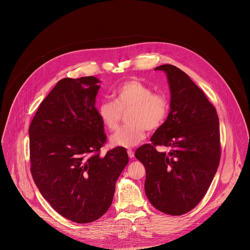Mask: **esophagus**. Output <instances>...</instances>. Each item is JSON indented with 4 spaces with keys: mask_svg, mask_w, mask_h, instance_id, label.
<instances>
[{
    "mask_svg": "<svg viewBox=\"0 0 250 250\" xmlns=\"http://www.w3.org/2000/svg\"><path fill=\"white\" fill-rule=\"evenodd\" d=\"M127 153H128V156H129L131 159H133V158L135 157V153H134V151H133L132 149H128V150H127Z\"/></svg>",
    "mask_w": 250,
    "mask_h": 250,
    "instance_id": "esophagus-1",
    "label": "esophagus"
}]
</instances>
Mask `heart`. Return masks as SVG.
<instances>
[{
  "label": "heart",
  "mask_w": 250,
  "mask_h": 250,
  "mask_svg": "<svg viewBox=\"0 0 250 250\" xmlns=\"http://www.w3.org/2000/svg\"><path fill=\"white\" fill-rule=\"evenodd\" d=\"M114 101L103 100L96 107L98 117L109 131L118 128L123 113L129 122L110 137L113 146L133 147L142 143L146 131H156L167 121L170 101L167 94L154 92L140 80H129L113 89Z\"/></svg>",
  "instance_id": "obj_1"
}]
</instances>
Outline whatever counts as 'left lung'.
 Instances as JSON below:
<instances>
[{"label": "left lung", "instance_id": "left-lung-1", "mask_svg": "<svg viewBox=\"0 0 250 250\" xmlns=\"http://www.w3.org/2000/svg\"><path fill=\"white\" fill-rule=\"evenodd\" d=\"M167 73L171 100L166 123L136 151L146 170L144 188L159 211L181 215L206 194L220 160L219 122L214 105L191 79L174 65L156 68ZM156 146H167L168 153Z\"/></svg>", "mask_w": 250, "mask_h": 250}]
</instances>
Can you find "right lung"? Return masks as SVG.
<instances>
[{
    "label": "right lung",
    "instance_id": "add662e5",
    "mask_svg": "<svg viewBox=\"0 0 250 250\" xmlns=\"http://www.w3.org/2000/svg\"><path fill=\"white\" fill-rule=\"evenodd\" d=\"M100 81L64 78L41 102L29 129L31 172L54 210L77 223L101 217L129 162L124 147L100 156L107 141L95 98Z\"/></svg>",
    "mask_w": 250,
    "mask_h": 250
}]
</instances>
